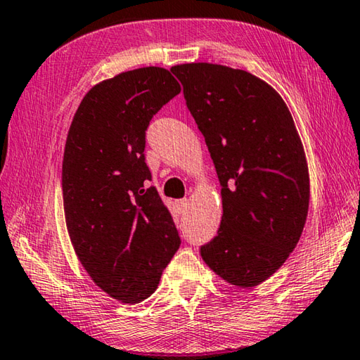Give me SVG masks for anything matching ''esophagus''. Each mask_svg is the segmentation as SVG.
Returning <instances> with one entry per match:
<instances>
[{
  "label": "esophagus",
  "mask_w": 360,
  "mask_h": 360,
  "mask_svg": "<svg viewBox=\"0 0 360 360\" xmlns=\"http://www.w3.org/2000/svg\"><path fill=\"white\" fill-rule=\"evenodd\" d=\"M187 205H188V202H187L186 198L178 200V202H176V206H178V211H179V212H186Z\"/></svg>",
  "instance_id": "34e87169"
}]
</instances>
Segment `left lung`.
I'll return each instance as SVG.
<instances>
[{"label":"left lung","mask_w":360,"mask_h":360,"mask_svg":"<svg viewBox=\"0 0 360 360\" xmlns=\"http://www.w3.org/2000/svg\"><path fill=\"white\" fill-rule=\"evenodd\" d=\"M172 72L221 182V227L200 254L224 281L254 288L284 264L307 222L309 176L294 119L248 71L184 63Z\"/></svg>","instance_id":"8db88e82"}]
</instances>
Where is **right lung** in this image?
Here are the masks:
<instances>
[{"label":"right lung","mask_w":360,"mask_h":360,"mask_svg":"<svg viewBox=\"0 0 360 360\" xmlns=\"http://www.w3.org/2000/svg\"><path fill=\"white\" fill-rule=\"evenodd\" d=\"M181 92L158 66L125 71L94 85L72 117L62 188L68 233L89 276L122 303L157 289L181 240L146 165V130Z\"/></svg>","instance_id":"right-lung-1"}]
</instances>
